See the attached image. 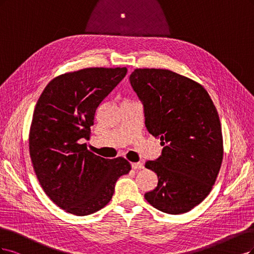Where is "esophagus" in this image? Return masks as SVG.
<instances>
[{
    "label": "esophagus",
    "mask_w": 254,
    "mask_h": 254,
    "mask_svg": "<svg viewBox=\"0 0 254 254\" xmlns=\"http://www.w3.org/2000/svg\"><path fill=\"white\" fill-rule=\"evenodd\" d=\"M132 168L137 170V169H143V163L142 162H133L132 163Z\"/></svg>",
    "instance_id": "esophagus-1"
}]
</instances>
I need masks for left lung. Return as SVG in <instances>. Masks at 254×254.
I'll return each instance as SVG.
<instances>
[{"label":"left lung","mask_w":254,"mask_h":254,"mask_svg":"<svg viewBox=\"0 0 254 254\" xmlns=\"http://www.w3.org/2000/svg\"><path fill=\"white\" fill-rule=\"evenodd\" d=\"M144 106L145 127L163 146L145 162L158 184L144 198L168 214H183L211 192L224 156L219 116L196 81L162 68H136L129 76Z\"/></svg>","instance_id":"obj_1"}]
</instances>
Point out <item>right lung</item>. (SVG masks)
<instances>
[{
	"label": "right lung",
	"mask_w": 254,
	"mask_h": 254,
	"mask_svg": "<svg viewBox=\"0 0 254 254\" xmlns=\"http://www.w3.org/2000/svg\"><path fill=\"white\" fill-rule=\"evenodd\" d=\"M127 67H89L63 73L46 85L29 129V155L42 189L58 207L84 216L112 199L117 179L130 171L124 157L87 150L95 113Z\"/></svg>",
	"instance_id": "obj_1"
}]
</instances>
